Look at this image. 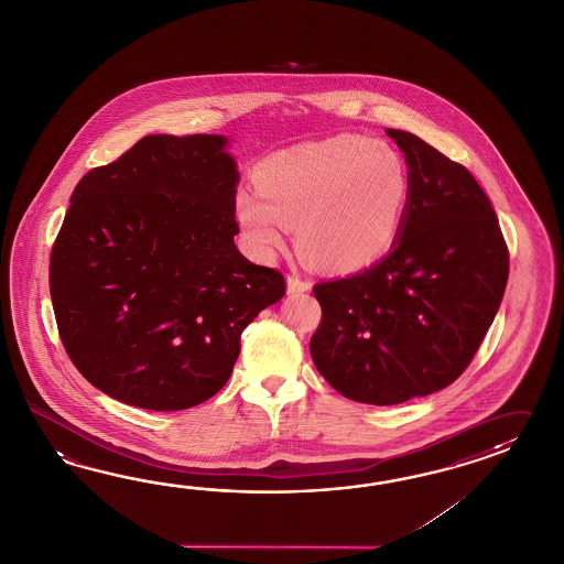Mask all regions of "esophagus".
Wrapping results in <instances>:
<instances>
[{
    "instance_id": "1",
    "label": "esophagus",
    "mask_w": 564,
    "mask_h": 564,
    "mask_svg": "<svg viewBox=\"0 0 564 564\" xmlns=\"http://www.w3.org/2000/svg\"><path fill=\"white\" fill-rule=\"evenodd\" d=\"M312 283L307 279H302L297 273L288 276V291L289 293H303V291H310Z\"/></svg>"
}]
</instances>
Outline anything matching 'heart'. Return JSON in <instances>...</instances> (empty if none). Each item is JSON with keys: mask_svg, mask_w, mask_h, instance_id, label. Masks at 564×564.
<instances>
[{"mask_svg": "<svg viewBox=\"0 0 564 564\" xmlns=\"http://www.w3.org/2000/svg\"><path fill=\"white\" fill-rule=\"evenodd\" d=\"M257 192L238 189L234 216L250 245L271 254L300 226L317 264L355 271L393 245L410 199V171L398 149L357 134L276 152L254 171Z\"/></svg>", "mask_w": 564, "mask_h": 564, "instance_id": "b5f03b06", "label": "heart"}]
</instances>
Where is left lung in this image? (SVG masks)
Returning a JSON list of instances; mask_svg holds the SVG:
<instances>
[{
    "label": "left lung",
    "mask_w": 564,
    "mask_h": 564,
    "mask_svg": "<svg viewBox=\"0 0 564 564\" xmlns=\"http://www.w3.org/2000/svg\"><path fill=\"white\" fill-rule=\"evenodd\" d=\"M410 169L391 252L357 275L314 285L322 319L310 350L358 403L395 405L456 381L508 285L509 252L481 185L412 132L389 128Z\"/></svg>",
    "instance_id": "1"
}]
</instances>
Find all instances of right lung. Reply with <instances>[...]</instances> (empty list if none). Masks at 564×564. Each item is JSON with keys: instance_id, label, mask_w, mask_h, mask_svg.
Listing matches in <instances>:
<instances>
[{"instance_id": "1", "label": "right lung", "mask_w": 564, "mask_h": 564, "mask_svg": "<svg viewBox=\"0 0 564 564\" xmlns=\"http://www.w3.org/2000/svg\"><path fill=\"white\" fill-rule=\"evenodd\" d=\"M216 134H151L70 195L48 281L61 343L106 395L180 412L232 375L240 334L285 295L234 245L236 163Z\"/></svg>"}]
</instances>
